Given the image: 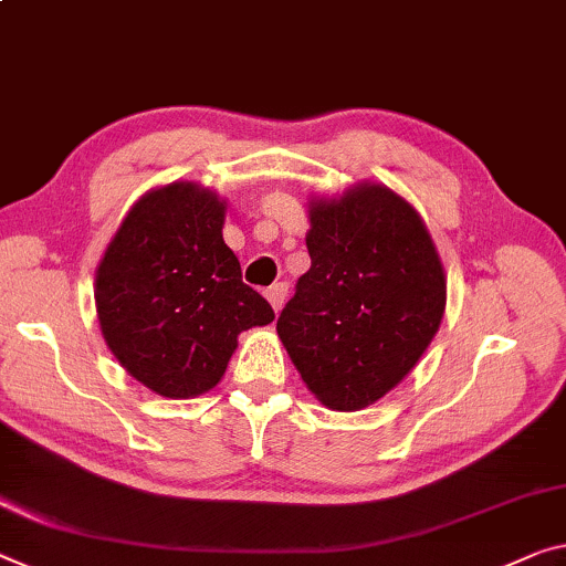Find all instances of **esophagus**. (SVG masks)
<instances>
[{
  "label": "esophagus",
  "mask_w": 566,
  "mask_h": 566,
  "mask_svg": "<svg viewBox=\"0 0 566 566\" xmlns=\"http://www.w3.org/2000/svg\"><path fill=\"white\" fill-rule=\"evenodd\" d=\"M265 295H268V301H271L273 311L277 313V311L283 308V303H285V295H289V283H273L271 289L265 291Z\"/></svg>",
  "instance_id": "34e87169"
}]
</instances>
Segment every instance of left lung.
Listing matches in <instances>:
<instances>
[{
  "label": "left lung",
  "mask_w": 566,
  "mask_h": 566,
  "mask_svg": "<svg viewBox=\"0 0 566 566\" xmlns=\"http://www.w3.org/2000/svg\"><path fill=\"white\" fill-rule=\"evenodd\" d=\"M311 268L277 316V336L321 402L361 410L399 385L446 311V273L405 199L361 185L311 207Z\"/></svg>",
  "instance_id": "obj_1"
}]
</instances>
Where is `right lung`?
Returning <instances> with one entry per match:
<instances>
[{
  "label": "right lung",
  "mask_w": 566,
  "mask_h": 566,
  "mask_svg": "<svg viewBox=\"0 0 566 566\" xmlns=\"http://www.w3.org/2000/svg\"><path fill=\"white\" fill-rule=\"evenodd\" d=\"M224 207L192 181L138 199L95 275L101 332L156 395L197 397L228 369L238 334L275 318L222 240Z\"/></svg>",
  "instance_id": "obj_1"
}]
</instances>
